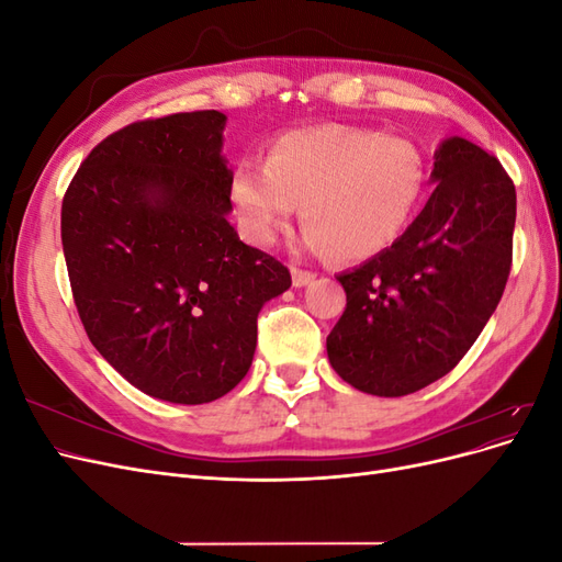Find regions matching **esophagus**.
<instances>
[{
  "instance_id": "obj_1",
  "label": "esophagus",
  "mask_w": 562,
  "mask_h": 562,
  "mask_svg": "<svg viewBox=\"0 0 562 562\" xmlns=\"http://www.w3.org/2000/svg\"><path fill=\"white\" fill-rule=\"evenodd\" d=\"M291 274H293V285L295 288L310 285L316 279L314 271H307V269H302V267H291Z\"/></svg>"
}]
</instances>
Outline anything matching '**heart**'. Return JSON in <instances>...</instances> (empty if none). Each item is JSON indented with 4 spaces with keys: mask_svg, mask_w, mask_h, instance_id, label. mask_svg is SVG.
I'll use <instances>...</instances> for the list:
<instances>
[{
    "mask_svg": "<svg viewBox=\"0 0 562 562\" xmlns=\"http://www.w3.org/2000/svg\"><path fill=\"white\" fill-rule=\"evenodd\" d=\"M427 178V155L415 140L330 124L281 133L265 161L236 166L229 194L250 241H274L302 203L307 244L335 260L356 262L398 239Z\"/></svg>",
    "mask_w": 562,
    "mask_h": 562,
    "instance_id": "1",
    "label": "heart"
}]
</instances>
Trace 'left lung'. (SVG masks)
I'll list each match as a JSON object with an SVG mask.
<instances>
[{
	"mask_svg": "<svg viewBox=\"0 0 562 562\" xmlns=\"http://www.w3.org/2000/svg\"><path fill=\"white\" fill-rule=\"evenodd\" d=\"M431 180L434 194L401 239L337 277L347 310L326 339L328 359L372 396H405L448 375L512 271L516 187L497 157L448 138Z\"/></svg>",
	"mask_w": 562,
	"mask_h": 562,
	"instance_id": "1",
	"label": "left lung"
}]
</instances>
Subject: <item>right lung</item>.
Returning <instances> with one entry per match:
<instances>
[{"label":"right lung","mask_w":562,"mask_h":562,"mask_svg":"<svg viewBox=\"0 0 562 562\" xmlns=\"http://www.w3.org/2000/svg\"><path fill=\"white\" fill-rule=\"evenodd\" d=\"M217 110L143 119L81 161L60 236L91 345L135 389L171 403L225 396L252 363L262 304L291 271L229 225Z\"/></svg>","instance_id":"obj_1"}]
</instances>
